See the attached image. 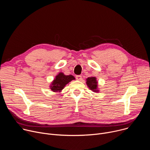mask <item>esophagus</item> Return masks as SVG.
Masks as SVG:
<instances>
[{
    "label": "esophagus",
    "instance_id": "34e87169",
    "mask_svg": "<svg viewBox=\"0 0 150 150\" xmlns=\"http://www.w3.org/2000/svg\"><path fill=\"white\" fill-rule=\"evenodd\" d=\"M76 79L77 80H79V81H81L82 79V76L81 75H76Z\"/></svg>",
    "mask_w": 150,
    "mask_h": 150
}]
</instances>
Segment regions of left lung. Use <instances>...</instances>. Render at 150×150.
<instances>
[{
	"mask_svg": "<svg viewBox=\"0 0 150 150\" xmlns=\"http://www.w3.org/2000/svg\"><path fill=\"white\" fill-rule=\"evenodd\" d=\"M86 83L90 90L94 93L99 92V90L98 88V82L97 81V78L95 76L88 77L86 79Z\"/></svg>",
	"mask_w": 150,
	"mask_h": 150,
	"instance_id": "obj_1",
	"label": "left lung"
}]
</instances>
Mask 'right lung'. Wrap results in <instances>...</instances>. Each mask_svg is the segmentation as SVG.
<instances>
[{
  "mask_svg": "<svg viewBox=\"0 0 150 150\" xmlns=\"http://www.w3.org/2000/svg\"><path fill=\"white\" fill-rule=\"evenodd\" d=\"M75 79V78L72 75H65L62 72H59L52 82L50 88L53 92H61L62 90L69 82Z\"/></svg>",
  "mask_w": 150,
  "mask_h": 150,
  "instance_id": "obj_1",
  "label": "right lung"
}]
</instances>
